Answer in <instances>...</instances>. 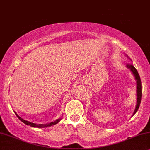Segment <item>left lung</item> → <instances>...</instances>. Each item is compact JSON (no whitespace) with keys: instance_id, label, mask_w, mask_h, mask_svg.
<instances>
[{"instance_id":"left-lung-1","label":"left lung","mask_w":150,"mask_h":150,"mask_svg":"<svg viewBox=\"0 0 150 150\" xmlns=\"http://www.w3.org/2000/svg\"><path fill=\"white\" fill-rule=\"evenodd\" d=\"M127 68L130 69V71L132 72V73L134 75L136 80H137V106H136L135 110L134 112L133 115L137 112L138 109H139V106H140L141 104V95H142V90H141V78L140 76H139V73H138V71H137V69H135V67H134L133 65L129 64H127Z\"/></svg>"}]
</instances>
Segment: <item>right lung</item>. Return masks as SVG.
I'll return each mask as SVG.
<instances>
[{"label": "right lung", "instance_id": "1", "mask_svg": "<svg viewBox=\"0 0 150 150\" xmlns=\"http://www.w3.org/2000/svg\"><path fill=\"white\" fill-rule=\"evenodd\" d=\"M16 113V112H15ZM16 115L17 116V117L20 120H21L22 122H23L24 123H25L26 125H30V126L31 127H49V126H52V125H55L56 123H57L59 122V121H60V119H57V120L53 121V122H51V123H47V124H35V123H31L29 122V121H25L24 120L21 118V117H20L18 115H17L16 113Z\"/></svg>", "mask_w": 150, "mask_h": 150}]
</instances>
